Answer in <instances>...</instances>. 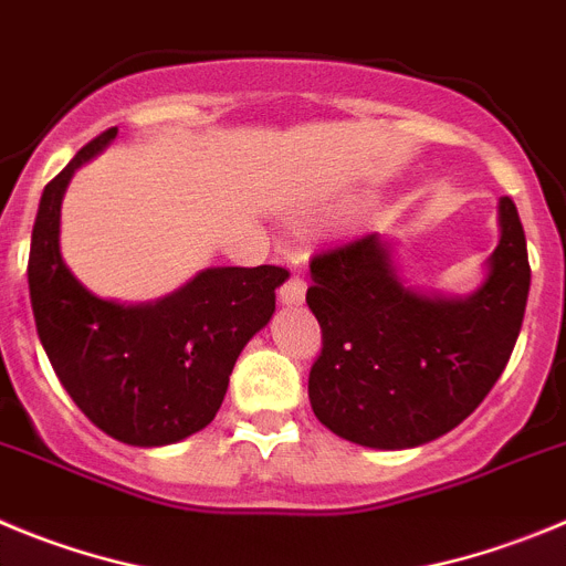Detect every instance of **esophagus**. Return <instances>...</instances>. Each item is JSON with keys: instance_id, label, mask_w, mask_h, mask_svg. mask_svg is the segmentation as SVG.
Masks as SVG:
<instances>
[{"instance_id": "obj_1", "label": "esophagus", "mask_w": 566, "mask_h": 566, "mask_svg": "<svg viewBox=\"0 0 566 566\" xmlns=\"http://www.w3.org/2000/svg\"><path fill=\"white\" fill-rule=\"evenodd\" d=\"M304 293H307V282H304L302 276H295V273L282 284V287H279V298H282V304H302Z\"/></svg>"}]
</instances>
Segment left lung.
<instances>
[{
  "mask_svg": "<svg viewBox=\"0 0 566 566\" xmlns=\"http://www.w3.org/2000/svg\"><path fill=\"white\" fill-rule=\"evenodd\" d=\"M496 251L468 298L406 287L378 233L315 253L307 304L321 324L310 403L333 434L415 448L460 426L499 380L522 329L531 262L518 211L499 200Z\"/></svg>",
  "mask_w": 566,
  "mask_h": 566,
  "instance_id": "1",
  "label": "left lung"
}]
</instances>
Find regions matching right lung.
I'll return each mask as SVG.
<instances>
[{
	"label": "right lung",
	"mask_w": 566,
	"mask_h": 566,
	"mask_svg": "<svg viewBox=\"0 0 566 566\" xmlns=\"http://www.w3.org/2000/svg\"><path fill=\"white\" fill-rule=\"evenodd\" d=\"M115 135V126L101 132L44 186L30 239V304L75 406L126 446H169L217 417L239 353L271 321L290 273L276 264L208 268L151 304L90 293L61 259V200L75 169Z\"/></svg>",
	"instance_id": "1"
}]
</instances>
